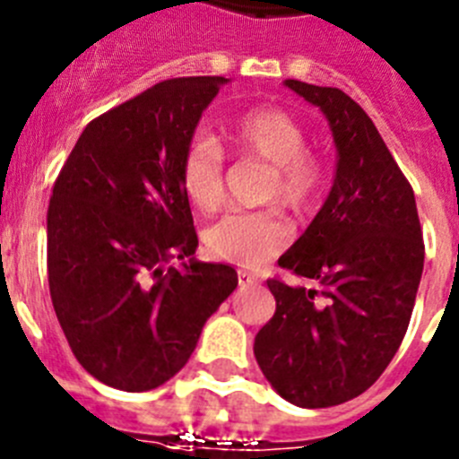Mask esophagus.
Returning <instances> with one entry per match:
<instances>
[{"label": "esophagus", "instance_id": "esophagus-1", "mask_svg": "<svg viewBox=\"0 0 459 459\" xmlns=\"http://www.w3.org/2000/svg\"><path fill=\"white\" fill-rule=\"evenodd\" d=\"M257 285H259L257 275L248 273V271H238V287H241V290H248V287H257Z\"/></svg>", "mask_w": 459, "mask_h": 459}]
</instances>
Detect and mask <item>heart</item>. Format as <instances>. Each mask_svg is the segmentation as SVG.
I'll return each mask as SVG.
<instances>
[{
	"label": "heart",
	"mask_w": 459,
	"mask_h": 459,
	"mask_svg": "<svg viewBox=\"0 0 459 459\" xmlns=\"http://www.w3.org/2000/svg\"><path fill=\"white\" fill-rule=\"evenodd\" d=\"M225 137L237 156L269 168L264 200H278L296 213L317 204L328 181L326 168L307 152L303 126L285 109H248L227 124ZM179 177L190 204L200 211H213L221 204L225 160L213 137L195 135L188 142ZM204 238L216 257L241 266H259L285 248L290 230L275 211H232L218 218Z\"/></svg>",
	"instance_id": "b5f03b06"
}]
</instances>
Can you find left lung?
Here are the masks:
<instances>
[{
  "mask_svg": "<svg viewBox=\"0 0 459 459\" xmlns=\"http://www.w3.org/2000/svg\"><path fill=\"white\" fill-rule=\"evenodd\" d=\"M322 109L335 177L317 216L278 259L310 285L266 280L275 315L255 359L280 397L303 409L354 400L403 344L423 275L416 197L366 109L335 87L285 80Z\"/></svg>",
  "mask_w": 459,
  "mask_h": 459,
  "instance_id": "8db88e82",
  "label": "left lung"
}]
</instances>
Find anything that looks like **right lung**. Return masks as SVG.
Returning a JSON list of instances; mask_svg holds the SVG:
<instances>
[{"instance_id": "right-lung-1", "label": "right lung", "mask_w": 459, "mask_h": 459, "mask_svg": "<svg viewBox=\"0 0 459 459\" xmlns=\"http://www.w3.org/2000/svg\"><path fill=\"white\" fill-rule=\"evenodd\" d=\"M227 78H174L93 119L48 206L52 306L80 366L142 393L188 363L206 319L238 285L197 262L181 158ZM182 259V269L168 267Z\"/></svg>"}]
</instances>
